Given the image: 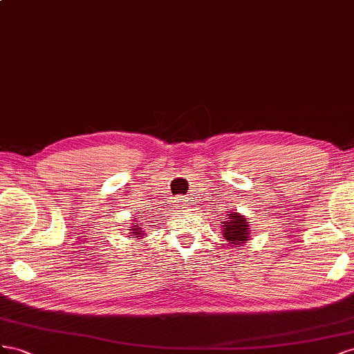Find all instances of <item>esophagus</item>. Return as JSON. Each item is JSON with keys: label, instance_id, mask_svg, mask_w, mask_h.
<instances>
[{"label": "esophagus", "instance_id": "obj_1", "mask_svg": "<svg viewBox=\"0 0 354 354\" xmlns=\"http://www.w3.org/2000/svg\"><path fill=\"white\" fill-rule=\"evenodd\" d=\"M176 203H178L180 207H183V206L185 205V198H180V197H178V198H176Z\"/></svg>", "mask_w": 354, "mask_h": 354}]
</instances>
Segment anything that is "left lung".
<instances>
[{
  "label": "left lung",
  "mask_w": 354,
  "mask_h": 354,
  "mask_svg": "<svg viewBox=\"0 0 354 354\" xmlns=\"http://www.w3.org/2000/svg\"><path fill=\"white\" fill-rule=\"evenodd\" d=\"M222 228V236L228 241L231 246H241L248 243L250 239V228H249V219L239 214V212L228 210L227 218L224 222H219Z\"/></svg>",
  "instance_id": "left-lung-1"
}]
</instances>
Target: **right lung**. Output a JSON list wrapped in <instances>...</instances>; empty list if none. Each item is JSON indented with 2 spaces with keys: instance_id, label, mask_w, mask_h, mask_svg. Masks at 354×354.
Wrapping results in <instances>:
<instances>
[{
  "instance_id": "obj_1",
  "label": "right lung",
  "mask_w": 354,
  "mask_h": 354,
  "mask_svg": "<svg viewBox=\"0 0 354 354\" xmlns=\"http://www.w3.org/2000/svg\"><path fill=\"white\" fill-rule=\"evenodd\" d=\"M132 221H136V218L135 219H132ZM129 231H130V236L132 237H138V239H142V236H145V233H144V230H142V225H140V222H136L135 225H132V227H129Z\"/></svg>"
}]
</instances>
